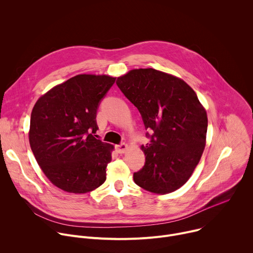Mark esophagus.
<instances>
[{
	"mask_svg": "<svg viewBox=\"0 0 253 253\" xmlns=\"http://www.w3.org/2000/svg\"><path fill=\"white\" fill-rule=\"evenodd\" d=\"M128 149V145L125 143H122L120 144V145H117L116 146V151L119 153V154H123L125 153V151Z\"/></svg>",
	"mask_w": 253,
	"mask_h": 253,
	"instance_id": "1",
	"label": "esophagus"
}]
</instances>
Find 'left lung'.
Returning <instances> with one entry per match:
<instances>
[{
    "label": "left lung",
    "mask_w": 253,
    "mask_h": 253,
    "mask_svg": "<svg viewBox=\"0 0 253 253\" xmlns=\"http://www.w3.org/2000/svg\"><path fill=\"white\" fill-rule=\"evenodd\" d=\"M116 83L137 107L145 128L154 131L150 143L141 146L145 165L134 173V182L156 194L179 189L205 148V108L185 81L152 68L130 70Z\"/></svg>",
    "instance_id": "left-lung-1"
}]
</instances>
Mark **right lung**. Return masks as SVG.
Here are the masks:
<instances>
[{"label": "right lung", "mask_w": 253, "mask_h": 253, "mask_svg": "<svg viewBox=\"0 0 253 253\" xmlns=\"http://www.w3.org/2000/svg\"><path fill=\"white\" fill-rule=\"evenodd\" d=\"M116 78L80 74L56 85L36 102L30 121V146L56 187L75 194L95 190L106 180L112 144L95 138L99 103Z\"/></svg>", "instance_id": "1"}]
</instances>
